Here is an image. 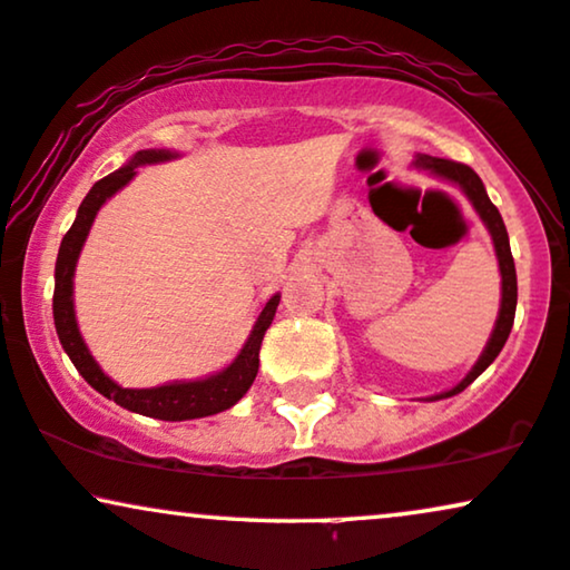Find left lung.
<instances>
[{"mask_svg":"<svg viewBox=\"0 0 570 570\" xmlns=\"http://www.w3.org/2000/svg\"><path fill=\"white\" fill-rule=\"evenodd\" d=\"M413 168L417 170H426L431 176L442 178V181H450L460 186V191L465 194L468 202L473 205V210L479 213V218L484 220L489 236H492L494 244V255L497 263H500V276H502V299H500V313H497L492 336H489L484 352H481L476 365L465 373V379L455 384L452 389H446L442 394H434V397L426 400H446V397H455V394L463 392L468 384H473L481 373H484L489 365L494 363V357L500 355L502 347H505L510 328H513L515 321V302H518V281H515V263H513V252H510V239H508V228L502 223V215L489 199V194L481 184V178L476 176V170L468 168L463 163H452V160H442V157H431V155H415Z\"/></svg>","mask_w":570,"mask_h":570,"instance_id":"1","label":"left lung"}]
</instances>
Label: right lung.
Instances as JSON below:
<instances>
[{
    "label": "right lung",
    "mask_w": 570,
    "mask_h": 570,
    "mask_svg": "<svg viewBox=\"0 0 570 570\" xmlns=\"http://www.w3.org/2000/svg\"><path fill=\"white\" fill-rule=\"evenodd\" d=\"M176 153L170 149H141L128 160L124 168L105 176L102 181L91 186V191L86 194V199L78 207L73 226L65 234L57 252L55 263V297H52V313H55V328L60 336L62 350L68 352L70 363L76 365V371L89 381V386L97 389L99 394H105L107 400H115L120 407L131 410V413L157 417V421H191V417H205L223 413V410L234 407L261 368V344L268 326L276 315L281 294L265 302L261 315H257L255 326H252L247 342L239 350L232 363L218 373H210L205 379H189V381H168V384L149 386V389H126L118 381H112L107 373L99 368V363L86 347L81 331H78L76 321V305H73V278H76V265L78 255H81L86 236L91 232V223L97 218L99 207L105 205L112 194H118L124 186L136 176V168L141 165H155V163H168L176 160Z\"/></svg>",
    "instance_id": "obj_1"
}]
</instances>
